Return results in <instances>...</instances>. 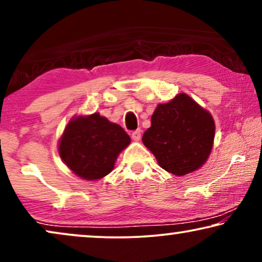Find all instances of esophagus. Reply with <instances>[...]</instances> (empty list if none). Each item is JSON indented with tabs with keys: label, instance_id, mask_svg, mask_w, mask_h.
I'll use <instances>...</instances> for the list:
<instances>
[{
	"label": "esophagus",
	"instance_id": "34e87169",
	"mask_svg": "<svg viewBox=\"0 0 262 262\" xmlns=\"http://www.w3.org/2000/svg\"><path fill=\"white\" fill-rule=\"evenodd\" d=\"M141 136H142V131L141 130H136V131H134L131 134L132 139H134V141H136V142H138L139 139H141Z\"/></svg>",
	"mask_w": 262,
	"mask_h": 262
}]
</instances>
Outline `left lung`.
<instances>
[{
  "label": "left lung",
  "mask_w": 262,
  "mask_h": 262,
  "mask_svg": "<svg viewBox=\"0 0 262 262\" xmlns=\"http://www.w3.org/2000/svg\"><path fill=\"white\" fill-rule=\"evenodd\" d=\"M213 139L212 116L185 93L157 105L151 126L142 137L160 167L177 177L192 173L206 162Z\"/></svg>",
  "instance_id": "left-lung-1"
}]
</instances>
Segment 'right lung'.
<instances>
[{
  "label": "right lung",
  "instance_id": "1",
  "mask_svg": "<svg viewBox=\"0 0 262 262\" xmlns=\"http://www.w3.org/2000/svg\"><path fill=\"white\" fill-rule=\"evenodd\" d=\"M131 138L120 125L105 117H74L59 139L58 152L74 174L84 180H98L113 170L119 154Z\"/></svg>",
  "mask_w": 262,
  "mask_h": 262
}]
</instances>
